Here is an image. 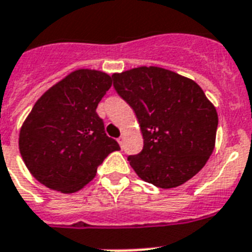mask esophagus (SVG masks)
Wrapping results in <instances>:
<instances>
[{
	"label": "esophagus",
	"mask_w": 252,
	"mask_h": 252,
	"mask_svg": "<svg viewBox=\"0 0 252 252\" xmlns=\"http://www.w3.org/2000/svg\"><path fill=\"white\" fill-rule=\"evenodd\" d=\"M117 142H118V144H120L121 148H122V147H124V143H125V136H124V135H121L120 138L117 139Z\"/></svg>",
	"instance_id": "1"
}]
</instances>
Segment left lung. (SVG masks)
Returning <instances> with one entry per match:
<instances>
[{
	"instance_id": "obj_1",
	"label": "left lung",
	"mask_w": 252,
	"mask_h": 252,
	"mask_svg": "<svg viewBox=\"0 0 252 252\" xmlns=\"http://www.w3.org/2000/svg\"><path fill=\"white\" fill-rule=\"evenodd\" d=\"M112 78L142 131V152L128 156L139 178L173 189L200 172L215 150L219 117L199 84L158 66L114 72Z\"/></svg>"
}]
</instances>
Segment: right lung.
I'll use <instances>...</instances> for the list:
<instances>
[{
	"mask_svg": "<svg viewBox=\"0 0 252 252\" xmlns=\"http://www.w3.org/2000/svg\"><path fill=\"white\" fill-rule=\"evenodd\" d=\"M112 87L100 70L78 69L44 92L24 120L19 151L32 176L62 194L83 189L118 143L104 131L96 113Z\"/></svg>",
	"mask_w": 252,
	"mask_h": 252,
	"instance_id": "obj_1",
	"label": "right lung"
}]
</instances>
